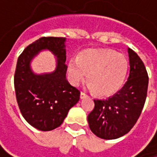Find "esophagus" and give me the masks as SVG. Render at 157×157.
<instances>
[{"label": "esophagus", "instance_id": "obj_1", "mask_svg": "<svg viewBox=\"0 0 157 157\" xmlns=\"http://www.w3.org/2000/svg\"><path fill=\"white\" fill-rule=\"evenodd\" d=\"M86 97H88V95H86V93H84V92H81L80 93V99H85Z\"/></svg>", "mask_w": 157, "mask_h": 157}]
</instances>
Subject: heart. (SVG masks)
<instances>
[{"mask_svg":"<svg viewBox=\"0 0 157 157\" xmlns=\"http://www.w3.org/2000/svg\"><path fill=\"white\" fill-rule=\"evenodd\" d=\"M128 68L129 62L123 54L106 49L85 50L68 64L73 83H81L88 74V88L99 95L116 93L125 80Z\"/></svg>","mask_w":157,"mask_h":157,"instance_id":"b5f03b06","label":"heart"}]
</instances>
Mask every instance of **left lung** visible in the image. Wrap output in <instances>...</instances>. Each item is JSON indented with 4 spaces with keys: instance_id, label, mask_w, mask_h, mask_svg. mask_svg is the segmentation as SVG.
<instances>
[{
    "instance_id": "left-lung-1",
    "label": "left lung",
    "mask_w": 157,
    "mask_h": 157,
    "mask_svg": "<svg viewBox=\"0 0 157 157\" xmlns=\"http://www.w3.org/2000/svg\"><path fill=\"white\" fill-rule=\"evenodd\" d=\"M129 75L116 94L103 100H94L95 108L88 114L91 131L98 138L115 140L127 134L140 118L148 86V76L140 56L128 48Z\"/></svg>"
}]
</instances>
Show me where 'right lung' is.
<instances>
[{
    "label": "right lung",
    "instance_id": "obj_1",
    "mask_svg": "<svg viewBox=\"0 0 157 157\" xmlns=\"http://www.w3.org/2000/svg\"><path fill=\"white\" fill-rule=\"evenodd\" d=\"M64 37H41L19 55L14 86L21 114L34 128L49 131L62 125L69 110L79 100L80 91L66 78ZM51 50L57 58L54 72L36 74L30 68L32 59L41 50Z\"/></svg>",
    "mask_w": 157,
    "mask_h": 157
}]
</instances>
